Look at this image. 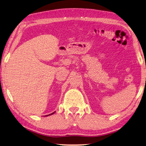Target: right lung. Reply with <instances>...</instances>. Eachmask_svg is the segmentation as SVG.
<instances>
[{
	"instance_id": "obj_1",
	"label": "right lung",
	"mask_w": 146,
	"mask_h": 146,
	"mask_svg": "<svg viewBox=\"0 0 146 146\" xmlns=\"http://www.w3.org/2000/svg\"><path fill=\"white\" fill-rule=\"evenodd\" d=\"M54 112H53V113H51V114H49V115H52V114H53L54 113ZM48 116V115H47V116Z\"/></svg>"
}]
</instances>
